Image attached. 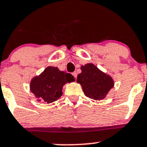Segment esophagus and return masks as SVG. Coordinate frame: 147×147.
Segmentation results:
<instances>
[{
  "label": "esophagus",
  "mask_w": 147,
  "mask_h": 147,
  "mask_svg": "<svg viewBox=\"0 0 147 147\" xmlns=\"http://www.w3.org/2000/svg\"><path fill=\"white\" fill-rule=\"evenodd\" d=\"M72 75L74 76V77L76 78V77H77V73H76V71L73 72V73H72Z\"/></svg>",
  "instance_id": "obj_1"
}]
</instances>
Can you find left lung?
<instances>
[{
  "label": "left lung",
  "instance_id": "1",
  "mask_svg": "<svg viewBox=\"0 0 147 147\" xmlns=\"http://www.w3.org/2000/svg\"><path fill=\"white\" fill-rule=\"evenodd\" d=\"M82 72L77 76V82L81 85L86 96L94 100L105 98L114 86L112 78L89 63L81 66Z\"/></svg>",
  "mask_w": 147,
  "mask_h": 147
}]
</instances>
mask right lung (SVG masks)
Here are the masks:
<instances>
[{"instance_id":"obj_1","label":"right lung","mask_w":147,"mask_h":147,"mask_svg":"<svg viewBox=\"0 0 147 147\" xmlns=\"http://www.w3.org/2000/svg\"><path fill=\"white\" fill-rule=\"evenodd\" d=\"M73 81L75 78L71 74L61 71L57 67H48L41 74L32 78L30 89L38 101L50 104L62 95L64 85Z\"/></svg>"}]
</instances>
